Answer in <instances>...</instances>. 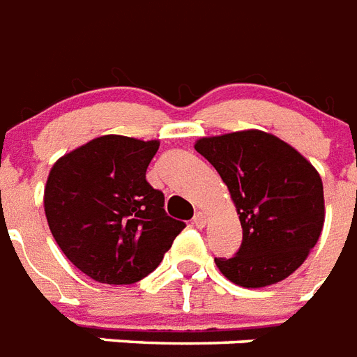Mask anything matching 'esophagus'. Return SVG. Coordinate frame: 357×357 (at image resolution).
<instances>
[{
  "label": "esophagus",
  "instance_id": "1",
  "mask_svg": "<svg viewBox=\"0 0 357 357\" xmlns=\"http://www.w3.org/2000/svg\"><path fill=\"white\" fill-rule=\"evenodd\" d=\"M206 222H207V217L202 211L196 213L195 218H192V224H195L196 228H204V226H206Z\"/></svg>",
  "mask_w": 357,
  "mask_h": 357
}]
</instances>
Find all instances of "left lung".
<instances>
[{
  "mask_svg": "<svg viewBox=\"0 0 357 357\" xmlns=\"http://www.w3.org/2000/svg\"><path fill=\"white\" fill-rule=\"evenodd\" d=\"M196 151L228 185L243 226L234 257L218 271L243 287H266L291 276L321 237L322 179L293 146L257 129L196 140Z\"/></svg>",
  "mask_w": 357,
  "mask_h": 357,
  "instance_id": "left-lung-1",
  "label": "left lung"
}]
</instances>
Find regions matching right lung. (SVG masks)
I'll return each mask as SVG.
<instances>
[{"label": "right lung", "mask_w": 357, "mask_h": 357, "mask_svg": "<svg viewBox=\"0 0 357 357\" xmlns=\"http://www.w3.org/2000/svg\"><path fill=\"white\" fill-rule=\"evenodd\" d=\"M157 140L103 135L61 157L44 189L47 224L64 255L92 280L129 285L155 271L185 222L146 181Z\"/></svg>", "instance_id": "obj_1"}]
</instances>
